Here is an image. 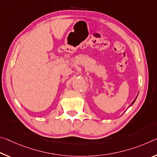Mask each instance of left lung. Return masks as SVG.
Returning <instances> with one entry per match:
<instances>
[{"label": "left lung", "mask_w": 157, "mask_h": 157, "mask_svg": "<svg viewBox=\"0 0 157 157\" xmlns=\"http://www.w3.org/2000/svg\"><path fill=\"white\" fill-rule=\"evenodd\" d=\"M134 102H135V101H134L133 102V103H132V104H131V105H133V103H134Z\"/></svg>", "instance_id": "8db88e82"}]
</instances>
